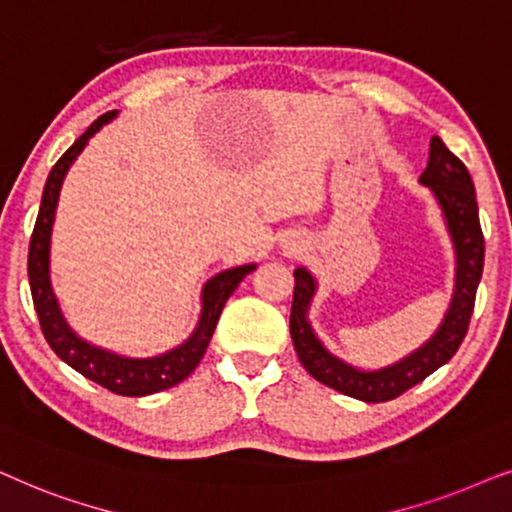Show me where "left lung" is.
I'll list each match as a JSON object with an SVG mask.
<instances>
[{"instance_id": "1", "label": "left lung", "mask_w": 512, "mask_h": 512, "mask_svg": "<svg viewBox=\"0 0 512 512\" xmlns=\"http://www.w3.org/2000/svg\"><path fill=\"white\" fill-rule=\"evenodd\" d=\"M419 182L431 187L433 196L442 208V215H445L456 252V283L452 304H449L438 332L424 346L412 351L410 356L372 372L358 370V367L332 356L320 344L316 332L311 330L309 318H306L313 292H316V278L304 267L295 269L290 335L299 363L320 384L351 395V398L365 400V403H386V400L398 398L407 388L417 386L428 374L445 365L461 346L468 332L470 316H473L475 292H478L482 264H485V236H482L480 229L473 180H470V173L463 166V161L449 152L438 135H433L428 166L421 173Z\"/></svg>"}]
</instances>
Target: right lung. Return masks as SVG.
I'll return each instance as SVG.
<instances>
[{
	"instance_id": "right-lung-1",
	"label": "right lung",
	"mask_w": 512,
	"mask_h": 512,
	"mask_svg": "<svg viewBox=\"0 0 512 512\" xmlns=\"http://www.w3.org/2000/svg\"><path fill=\"white\" fill-rule=\"evenodd\" d=\"M117 117V109L114 112L102 114L100 119H95L91 126L86 128V133L81 138L74 140V145L60 156L56 166L51 168L49 180H46L44 194H42V206H39L37 222H34V231L30 238V252H27V278H30V292L34 311L39 316V325L46 342L60 360H65L72 370L84 374L86 379L95 381V384L105 386L107 391L117 395H128V398H140V395L159 393L166 388L180 384L182 379H187L189 374L196 370V365L201 363L203 353H206L210 337H213L220 313L231 297V292L238 288V283L255 269V264H245V267L227 269L222 274L210 278L203 288L201 295V318L192 337L185 344H180L177 349L161 353L154 358H126L117 356V353L98 349V346L84 342V339L74 335L70 325L65 323L63 313H60L58 299L51 290V278H49V248H51V227L53 217H56V206L60 187L67 170L74 163V159L81 154V149L86 147V142L100 131L107 121Z\"/></svg>"
}]
</instances>
